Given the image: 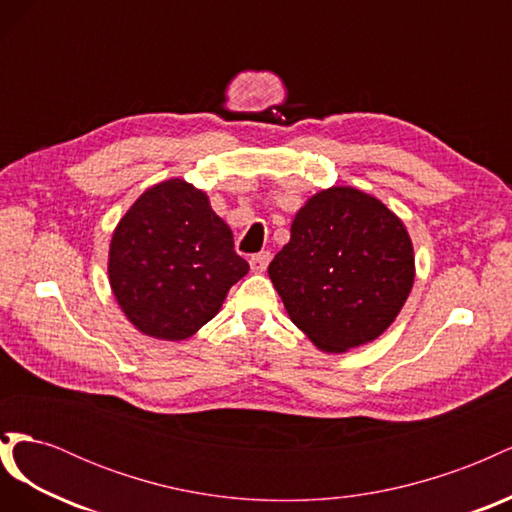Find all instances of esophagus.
Segmentation results:
<instances>
[{"label": "esophagus", "instance_id": "34e87169", "mask_svg": "<svg viewBox=\"0 0 512 512\" xmlns=\"http://www.w3.org/2000/svg\"><path fill=\"white\" fill-rule=\"evenodd\" d=\"M269 262H271V254L269 252H258V254H254L250 258V267H252L254 273H262V271H267Z\"/></svg>", "mask_w": 512, "mask_h": 512}]
</instances>
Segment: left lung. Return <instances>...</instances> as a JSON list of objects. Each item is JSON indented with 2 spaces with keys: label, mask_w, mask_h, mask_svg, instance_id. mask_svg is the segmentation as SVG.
Returning a JSON list of instances; mask_svg holds the SVG:
<instances>
[{
  "label": "left lung",
  "mask_w": 512,
  "mask_h": 512,
  "mask_svg": "<svg viewBox=\"0 0 512 512\" xmlns=\"http://www.w3.org/2000/svg\"><path fill=\"white\" fill-rule=\"evenodd\" d=\"M408 230L382 200L333 185L305 200L269 277L290 320L322 352L374 342L414 284Z\"/></svg>",
  "instance_id": "obj_1"
}]
</instances>
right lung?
I'll use <instances>...</instances> for the list:
<instances>
[{"instance_id": "add662e5", "label": "right lung", "mask_w": 512, "mask_h": 512, "mask_svg": "<svg viewBox=\"0 0 512 512\" xmlns=\"http://www.w3.org/2000/svg\"><path fill=\"white\" fill-rule=\"evenodd\" d=\"M247 271L209 196L179 177L138 196L108 247V282L121 312L164 342L205 327Z\"/></svg>"}]
</instances>
